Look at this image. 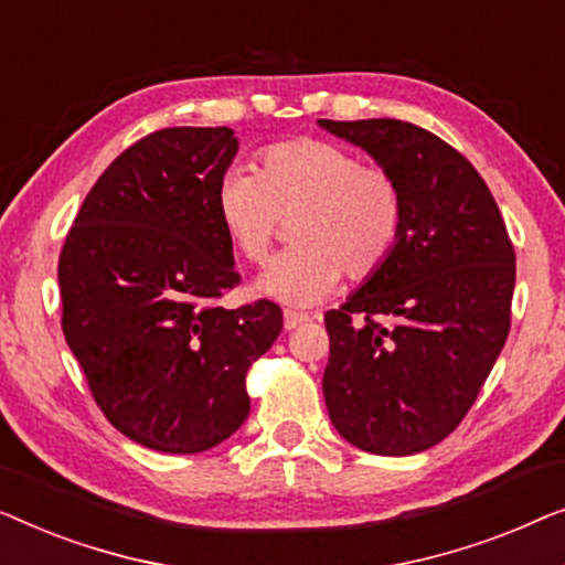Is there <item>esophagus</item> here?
<instances>
[{"label":"esophagus","instance_id":"esophagus-1","mask_svg":"<svg viewBox=\"0 0 565 565\" xmlns=\"http://www.w3.org/2000/svg\"><path fill=\"white\" fill-rule=\"evenodd\" d=\"M305 322H309V315H305V312H294V309H286V312H284V328L286 330L299 328V324H305Z\"/></svg>","mask_w":565,"mask_h":565}]
</instances>
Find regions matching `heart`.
<instances>
[{"label": "heart", "instance_id": "1", "mask_svg": "<svg viewBox=\"0 0 565 565\" xmlns=\"http://www.w3.org/2000/svg\"><path fill=\"white\" fill-rule=\"evenodd\" d=\"M214 212L230 245L248 264H264L281 220L291 243L260 276L258 291L294 307L315 305L343 279H371L402 237L404 196L381 166L338 142L297 138L264 148L256 177L233 169L214 189Z\"/></svg>", "mask_w": 565, "mask_h": 565}]
</instances>
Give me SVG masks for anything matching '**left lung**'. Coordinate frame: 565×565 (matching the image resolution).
Listing matches in <instances>:
<instances>
[{
    "label": "left lung",
    "instance_id": "1",
    "mask_svg": "<svg viewBox=\"0 0 565 565\" xmlns=\"http://www.w3.org/2000/svg\"><path fill=\"white\" fill-rule=\"evenodd\" d=\"M392 171L404 227L392 258L324 315L335 430L373 456L423 452L456 430L510 335L514 248L479 171L402 120H320Z\"/></svg>",
    "mask_w": 565,
    "mask_h": 565
}]
</instances>
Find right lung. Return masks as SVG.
Segmentation results:
<instances>
[{
    "label": "right lung",
    "mask_w": 565,
    "mask_h": 565,
    "mask_svg": "<svg viewBox=\"0 0 565 565\" xmlns=\"http://www.w3.org/2000/svg\"><path fill=\"white\" fill-rule=\"evenodd\" d=\"M230 127H166L97 179L63 243V335L125 438L202 452L245 423V373L284 328L279 305L225 309L241 281L214 212Z\"/></svg>",
    "instance_id": "add662e5"
}]
</instances>
